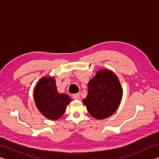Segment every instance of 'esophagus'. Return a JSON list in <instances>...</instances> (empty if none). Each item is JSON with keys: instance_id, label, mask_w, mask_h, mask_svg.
I'll return each mask as SVG.
<instances>
[{"instance_id": "34e87169", "label": "esophagus", "mask_w": 159, "mask_h": 159, "mask_svg": "<svg viewBox=\"0 0 159 159\" xmlns=\"http://www.w3.org/2000/svg\"><path fill=\"white\" fill-rule=\"evenodd\" d=\"M72 98L74 99H80V95L79 93H76V94H74L73 95H72Z\"/></svg>"}]
</instances>
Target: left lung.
Masks as SVG:
<instances>
[{
  "instance_id": "8db88e82",
  "label": "left lung",
  "mask_w": 159,
  "mask_h": 159,
  "mask_svg": "<svg viewBox=\"0 0 159 159\" xmlns=\"http://www.w3.org/2000/svg\"><path fill=\"white\" fill-rule=\"evenodd\" d=\"M88 88V96L83 102L93 117L104 119L116 111L123 95L116 75L109 70H99Z\"/></svg>"
}]
</instances>
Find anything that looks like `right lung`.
Returning <instances> with one entry per match:
<instances>
[{
	"instance_id": "obj_1",
	"label": "right lung",
	"mask_w": 159,
	"mask_h": 159,
	"mask_svg": "<svg viewBox=\"0 0 159 159\" xmlns=\"http://www.w3.org/2000/svg\"><path fill=\"white\" fill-rule=\"evenodd\" d=\"M34 98L37 108L51 120H57L62 116L66 106L71 101L66 94L57 92L53 77H43L39 80L35 88Z\"/></svg>"
}]
</instances>
